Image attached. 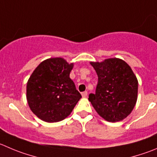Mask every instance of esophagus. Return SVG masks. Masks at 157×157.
<instances>
[{
	"label": "esophagus",
	"instance_id": "obj_1",
	"mask_svg": "<svg viewBox=\"0 0 157 157\" xmlns=\"http://www.w3.org/2000/svg\"><path fill=\"white\" fill-rule=\"evenodd\" d=\"M87 95H88V92H82V97L83 98H86V96H87Z\"/></svg>",
	"mask_w": 157,
	"mask_h": 157
}]
</instances>
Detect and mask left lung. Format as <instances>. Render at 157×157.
<instances>
[{
  "label": "left lung",
  "mask_w": 157,
  "mask_h": 157,
  "mask_svg": "<svg viewBox=\"0 0 157 157\" xmlns=\"http://www.w3.org/2000/svg\"><path fill=\"white\" fill-rule=\"evenodd\" d=\"M90 64L98 75L95 93L89 95L92 106L108 122L124 119L132 111L137 100L138 80L132 68L116 58Z\"/></svg>",
  "instance_id": "obj_1"
}]
</instances>
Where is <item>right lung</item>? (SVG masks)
Returning <instances> with one entry per match:
<instances>
[{
    "instance_id": "right-lung-1",
    "label": "right lung",
    "mask_w": 157,
    "mask_h": 157,
    "mask_svg": "<svg viewBox=\"0 0 157 157\" xmlns=\"http://www.w3.org/2000/svg\"><path fill=\"white\" fill-rule=\"evenodd\" d=\"M73 66L62 58H52L41 62L30 76L27 100L33 113L41 120H63L82 98L69 77Z\"/></svg>"
}]
</instances>
